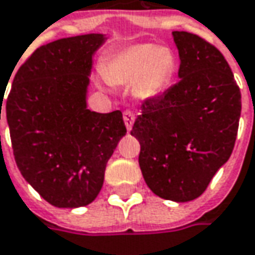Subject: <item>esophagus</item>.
Listing matches in <instances>:
<instances>
[{
    "label": "esophagus",
    "instance_id": "1",
    "mask_svg": "<svg viewBox=\"0 0 255 255\" xmlns=\"http://www.w3.org/2000/svg\"><path fill=\"white\" fill-rule=\"evenodd\" d=\"M124 123H126V127H127L128 131H131V128L134 126V120H135V116L134 113L131 111H124Z\"/></svg>",
    "mask_w": 255,
    "mask_h": 255
}]
</instances>
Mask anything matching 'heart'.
Returning <instances> with one entry per match:
<instances>
[{"instance_id": "obj_1", "label": "heart", "mask_w": 255, "mask_h": 255, "mask_svg": "<svg viewBox=\"0 0 255 255\" xmlns=\"http://www.w3.org/2000/svg\"><path fill=\"white\" fill-rule=\"evenodd\" d=\"M174 67V55L168 48L138 44L116 54L106 64L103 74L114 85L134 84V95L139 100H149L168 85Z\"/></svg>"}]
</instances>
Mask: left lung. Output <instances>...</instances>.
<instances>
[{
  "label": "left lung",
  "mask_w": 255,
  "mask_h": 255,
  "mask_svg": "<svg viewBox=\"0 0 255 255\" xmlns=\"http://www.w3.org/2000/svg\"><path fill=\"white\" fill-rule=\"evenodd\" d=\"M180 81L141 107L131 135L155 195L187 203L204 193L237 138L241 94L224 55L198 35L174 31Z\"/></svg>",
  "instance_id": "1"
}]
</instances>
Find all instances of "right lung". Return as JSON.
Returning a JSON list of instances; mask_svg holds the SVG:
<instances>
[{"label": "right lung", "mask_w": 255, "mask_h": 255, "mask_svg": "<svg viewBox=\"0 0 255 255\" xmlns=\"http://www.w3.org/2000/svg\"><path fill=\"white\" fill-rule=\"evenodd\" d=\"M106 39L104 34H85L39 47L19 67L6 98L18 168L58 208L94 201L107 162L127 132L121 111L100 114L87 108L93 55Z\"/></svg>", "instance_id": "add662e5"}]
</instances>
